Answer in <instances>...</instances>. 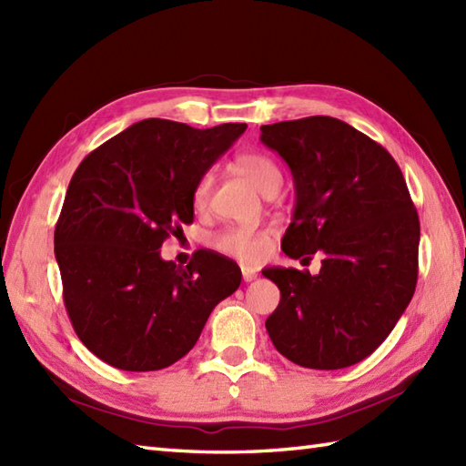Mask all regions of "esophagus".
Returning <instances> with one entry per match:
<instances>
[{"label":"esophagus","mask_w":466,"mask_h":466,"mask_svg":"<svg viewBox=\"0 0 466 466\" xmlns=\"http://www.w3.org/2000/svg\"><path fill=\"white\" fill-rule=\"evenodd\" d=\"M242 279H244V282H252L258 279V272L248 268V266H242Z\"/></svg>","instance_id":"esophagus-1"}]
</instances>
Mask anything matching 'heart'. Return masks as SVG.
<instances>
[{"label":"heart","instance_id":"obj_1","mask_svg":"<svg viewBox=\"0 0 466 466\" xmlns=\"http://www.w3.org/2000/svg\"><path fill=\"white\" fill-rule=\"evenodd\" d=\"M236 170L242 172L248 180L258 187L264 196H274L282 186V170L280 166L272 160L270 156L260 152H246L234 160ZM212 187V174H204L198 177V182L192 187V204L196 208H204L210 198ZM270 234L266 230H252V228L232 226L226 230L218 232L212 238V246L226 256L252 264L258 262L268 250Z\"/></svg>","mask_w":466,"mask_h":466}]
</instances>
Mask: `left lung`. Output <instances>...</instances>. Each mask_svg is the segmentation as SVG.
Instances as JSON below:
<instances>
[{"mask_svg": "<svg viewBox=\"0 0 466 466\" xmlns=\"http://www.w3.org/2000/svg\"><path fill=\"white\" fill-rule=\"evenodd\" d=\"M289 164L296 206L282 238L294 260L322 252L319 274L262 270L280 289L266 330L286 359L336 370L384 342L417 289L420 224L394 157L330 116L262 126Z\"/></svg>", "mask_w": 466, "mask_h": 466, "instance_id": "obj_1", "label": "left lung"}]
</instances>
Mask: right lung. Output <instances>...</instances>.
<instances>
[{"label": "right lung", "mask_w": 466, "mask_h": 466, "mask_svg": "<svg viewBox=\"0 0 466 466\" xmlns=\"http://www.w3.org/2000/svg\"><path fill=\"white\" fill-rule=\"evenodd\" d=\"M244 130L147 117L77 166L54 246L69 320L100 360L130 372L166 369L238 290L242 272L226 256L198 250L180 268L160 248L192 224L194 184Z\"/></svg>", "instance_id": "add662e5"}]
</instances>
